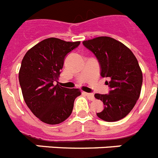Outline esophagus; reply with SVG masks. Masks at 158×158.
Masks as SVG:
<instances>
[{
  "instance_id": "obj_1",
  "label": "esophagus",
  "mask_w": 158,
  "mask_h": 158,
  "mask_svg": "<svg viewBox=\"0 0 158 158\" xmlns=\"http://www.w3.org/2000/svg\"><path fill=\"white\" fill-rule=\"evenodd\" d=\"M84 94L88 97V98L89 100H91V101L94 100V95L93 94H89V93H84Z\"/></svg>"
}]
</instances>
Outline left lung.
Masks as SVG:
<instances>
[{"label": "left lung", "mask_w": 158, "mask_h": 158, "mask_svg": "<svg viewBox=\"0 0 158 158\" xmlns=\"http://www.w3.org/2000/svg\"><path fill=\"white\" fill-rule=\"evenodd\" d=\"M85 48L94 53L101 67V76L107 77L108 94H96L104 110L97 115L106 121H117L130 113L140 97L142 72L136 56L124 44L110 37L84 40Z\"/></svg>", "instance_id": "1"}]
</instances>
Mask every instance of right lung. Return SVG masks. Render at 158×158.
<instances>
[{"mask_svg": "<svg viewBox=\"0 0 158 158\" xmlns=\"http://www.w3.org/2000/svg\"><path fill=\"white\" fill-rule=\"evenodd\" d=\"M80 41L69 42L55 37L44 39L31 48L23 57L19 82L27 106L37 118L49 125L65 121L72 114L78 89L56 84L64 57Z\"/></svg>", "mask_w": 158, "mask_h": 158, "instance_id": "1", "label": "right lung"}]
</instances>
